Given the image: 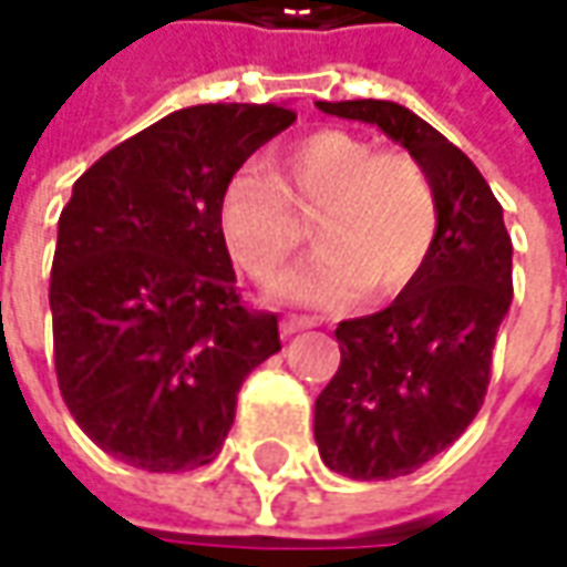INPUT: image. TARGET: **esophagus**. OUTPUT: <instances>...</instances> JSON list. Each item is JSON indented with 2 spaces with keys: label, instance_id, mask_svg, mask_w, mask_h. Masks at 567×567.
Listing matches in <instances>:
<instances>
[{
  "label": "esophagus",
  "instance_id": "obj_1",
  "mask_svg": "<svg viewBox=\"0 0 567 567\" xmlns=\"http://www.w3.org/2000/svg\"><path fill=\"white\" fill-rule=\"evenodd\" d=\"M316 316H287L280 321V331H284V334H296V331H306V328H316Z\"/></svg>",
  "mask_w": 567,
  "mask_h": 567
}]
</instances>
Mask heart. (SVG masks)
I'll use <instances>...</instances> for the list:
<instances>
[{
    "mask_svg": "<svg viewBox=\"0 0 567 567\" xmlns=\"http://www.w3.org/2000/svg\"><path fill=\"white\" fill-rule=\"evenodd\" d=\"M321 246L277 290L309 302H347L365 287L403 293L439 239V192L413 154L375 147L347 128H318L277 157V179L239 169L220 195V236L236 268L268 284L309 229L296 210H316Z\"/></svg>",
    "mask_w": 567,
    "mask_h": 567,
    "instance_id": "heart-1",
    "label": "heart"
}]
</instances>
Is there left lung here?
Here are the masks:
<instances>
[{
    "instance_id": "obj_1",
    "label": "left lung",
    "mask_w": 567,
    "mask_h": 567,
    "mask_svg": "<svg viewBox=\"0 0 567 567\" xmlns=\"http://www.w3.org/2000/svg\"><path fill=\"white\" fill-rule=\"evenodd\" d=\"M318 110L379 125L429 169L439 239L388 309L340 321V369L316 401L321 461L350 480L406 476L454 445L486 401L498 324L512 306V236L467 154L388 100Z\"/></svg>"
}]
</instances>
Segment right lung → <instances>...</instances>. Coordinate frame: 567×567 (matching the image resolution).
<instances>
[{
	"label": "right lung",
	"mask_w": 567,
	"mask_h": 567,
	"mask_svg": "<svg viewBox=\"0 0 567 567\" xmlns=\"http://www.w3.org/2000/svg\"><path fill=\"white\" fill-rule=\"evenodd\" d=\"M296 120L274 103L169 113L84 169L59 214L50 309L55 381L84 435L151 473L210 464L236 394L280 350L220 236V195Z\"/></svg>",
	"instance_id": "obj_1"
}]
</instances>
